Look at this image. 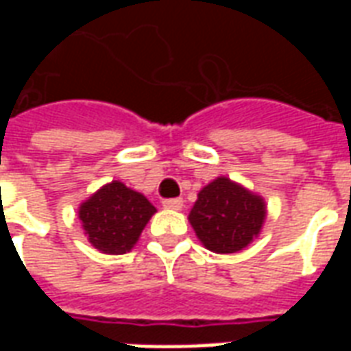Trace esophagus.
<instances>
[{
	"mask_svg": "<svg viewBox=\"0 0 351 351\" xmlns=\"http://www.w3.org/2000/svg\"><path fill=\"white\" fill-rule=\"evenodd\" d=\"M182 206V199H165V201H163V208H169V210H180Z\"/></svg>",
	"mask_w": 351,
	"mask_h": 351,
	"instance_id": "esophagus-1",
	"label": "esophagus"
}]
</instances>
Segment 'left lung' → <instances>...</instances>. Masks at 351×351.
Returning <instances> with one entry per match:
<instances>
[{
  "label": "left lung",
  "mask_w": 351,
  "mask_h": 351,
  "mask_svg": "<svg viewBox=\"0 0 351 351\" xmlns=\"http://www.w3.org/2000/svg\"><path fill=\"white\" fill-rule=\"evenodd\" d=\"M265 218V199L228 176L201 188L188 216L201 244L214 254H237L250 246Z\"/></svg>",
  "instance_id": "left-lung-1"
}]
</instances>
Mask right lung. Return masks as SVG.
<instances>
[{"instance_id": "obj_1", "label": "right lung", "mask_w": 351, "mask_h": 351, "mask_svg": "<svg viewBox=\"0 0 351 351\" xmlns=\"http://www.w3.org/2000/svg\"><path fill=\"white\" fill-rule=\"evenodd\" d=\"M154 214L156 206L120 180L101 186L79 206V220L88 243L108 256L130 252Z\"/></svg>"}]
</instances>
